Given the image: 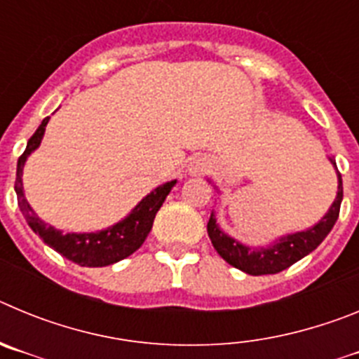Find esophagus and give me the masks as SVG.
<instances>
[{
	"instance_id": "34e87169",
	"label": "esophagus",
	"mask_w": 359,
	"mask_h": 359,
	"mask_svg": "<svg viewBox=\"0 0 359 359\" xmlns=\"http://www.w3.org/2000/svg\"><path fill=\"white\" fill-rule=\"evenodd\" d=\"M207 161L205 160H201V158H198V160H192L190 161V165H189V172L192 174V176H196V174H201V172H205V170H207Z\"/></svg>"
}]
</instances>
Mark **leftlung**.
I'll return each mask as SVG.
<instances>
[{
	"label": "left lung",
	"mask_w": 359,
	"mask_h": 359,
	"mask_svg": "<svg viewBox=\"0 0 359 359\" xmlns=\"http://www.w3.org/2000/svg\"><path fill=\"white\" fill-rule=\"evenodd\" d=\"M329 161H331V165L334 167L336 176H338V192H336V198L334 201H332L331 207H329L327 214L323 215L315 226L278 237V239H275V243H271L269 246L253 248V246H246V244L239 243L237 239H233V237H230L228 233H224V231L221 230V226L217 224L215 214L212 212L210 219H208L207 231L219 255L223 257L228 264L241 269L244 273L273 275L282 271V269L290 268L291 264L300 261L302 257L309 255L313 250L318 248L320 243L327 237V233L332 230V226H334L338 214H340L341 199H344L341 174L338 172L336 161L332 160V158H329Z\"/></svg>",
	"instance_id": "8db88e82"
}]
</instances>
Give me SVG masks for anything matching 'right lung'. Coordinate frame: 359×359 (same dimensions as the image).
I'll return each mask as SVG.
<instances>
[{
	"label": "right lung",
	"mask_w": 359,
	"mask_h": 359,
	"mask_svg": "<svg viewBox=\"0 0 359 359\" xmlns=\"http://www.w3.org/2000/svg\"><path fill=\"white\" fill-rule=\"evenodd\" d=\"M48 120L50 116H46L41 122L37 131L28 140L25 152L18 160L14 189L15 194H18L19 210L23 212L28 226L34 230V233L39 236L44 241V244H48L50 248H53L57 253L66 257L68 261L75 262L79 266H86V268H102V266L115 264V262L122 261V259L129 257L131 253H135L144 244L145 237L149 236L152 223H154L156 212L160 210L165 198L169 196V192L177 182L172 180V182H167L163 185L156 187L122 221L115 223L113 226H107L106 230L84 231V233H75V231L62 233V230H57L52 224L44 223L43 219L34 212L30 203L25 198L23 190L25 161L41 145Z\"/></svg>",
	"instance_id": "obj_1"
}]
</instances>
